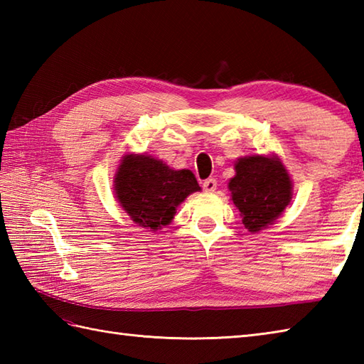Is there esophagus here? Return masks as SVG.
<instances>
[{
    "instance_id": "esophagus-1",
    "label": "esophagus",
    "mask_w": 364,
    "mask_h": 364,
    "mask_svg": "<svg viewBox=\"0 0 364 364\" xmlns=\"http://www.w3.org/2000/svg\"><path fill=\"white\" fill-rule=\"evenodd\" d=\"M203 189L205 192H214L218 189V180L215 178H208V180L203 181Z\"/></svg>"
}]
</instances>
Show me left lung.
<instances>
[{"label":"left lung","instance_id":"left-lung-1","mask_svg":"<svg viewBox=\"0 0 364 364\" xmlns=\"http://www.w3.org/2000/svg\"><path fill=\"white\" fill-rule=\"evenodd\" d=\"M235 170L228 189L245 228L257 233L272 225L292 198V181L283 162L277 156L253 154L239 158Z\"/></svg>","mask_w":364,"mask_h":364}]
</instances>
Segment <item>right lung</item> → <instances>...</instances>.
<instances>
[{
    "instance_id": "add662e5",
    "label": "right lung",
    "mask_w": 364,
    "mask_h": 364,
    "mask_svg": "<svg viewBox=\"0 0 364 364\" xmlns=\"http://www.w3.org/2000/svg\"><path fill=\"white\" fill-rule=\"evenodd\" d=\"M200 191L191 170H173L149 154L123 156L114 178L115 198L131 220L156 231L172 222L176 206Z\"/></svg>"
}]
</instances>
